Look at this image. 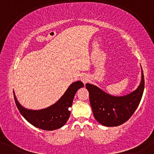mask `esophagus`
<instances>
[{
  "instance_id": "34e87169",
  "label": "esophagus",
  "mask_w": 154,
  "mask_h": 154,
  "mask_svg": "<svg viewBox=\"0 0 154 154\" xmlns=\"http://www.w3.org/2000/svg\"><path fill=\"white\" fill-rule=\"evenodd\" d=\"M90 79V77L88 75H86V74H84V75H82L81 76V80L82 81V82L84 83V84H86L88 81H89Z\"/></svg>"
}]
</instances>
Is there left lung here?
<instances>
[{
  "mask_svg": "<svg viewBox=\"0 0 154 154\" xmlns=\"http://www.w3.org/2000/svg\"><path fill=\"white\" fill-rule=\"evenodd\" d=\"M90 103L95 119L106 127L122 125L131 117L138 106L144 91V76L141 67V81L131 93L121 96L109 94L95 85L87 83Z\"/></svg>",
  "mask_w": 154,
  "mask_h": 154,
  "instance_id": "8db88e82",
  "label": "left lung"
}]
</instances>
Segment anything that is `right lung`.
Masks as SVG:
<instances>
[{
  "instance_id": "add662e5",
  "label": "right lung",
  "mask_w": 154,
  "mask_h": 154,
  "mask_svg": "<svg viewBox=\"0 0 154 154\" xmlns=\"http://www.w3.org/2000/svg\"><path fill=\"white\" fill-rule=\"evenodd\" d=\"M84 87L81 81L72 82L63 95L56 103L45 109H29L20 104L14 91L15 103L19 112L28 122L33 126L44 130H57L62 128L69 119L74 97L79 88Z\"/></svg>"
}]
</instances>
